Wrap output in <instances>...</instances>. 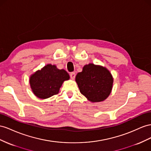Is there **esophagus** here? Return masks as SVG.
<instances>
[{
    "label": "esophagus",
    "mask_w": 151,
    "mask_h": 151,
    "mask_svg": "<svg viewBox=\"0 0 151 151\" xmlns=\"http://www.w3.org/2000/svg\"><path fill=\"white\" fill-rule=\"evenodd\" d=\"M70 78H71L72 79H74L75 77H76V73H75V72H72V73H70Z\"/></svg>",
    "instance_id": "esophagus-1"
}]
</instances>
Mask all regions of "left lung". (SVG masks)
Returning a JSON list of instances; mask_svg holds the SVG:
<instances>
[{"label":"left lung","mask_w":151,"mask_h":151,"mask_svg":"<svg viewBox=\"0 0 151 151\" xmlns=\"http://www.w3.org/2000/svg\"><path fill=\"white\" fill-rule=\"evenodd\" d=\"M76 82L80 92L93 103L100 102L111 94L114 78L108 69L101 65L89 63L77 73Z\"/></svg>","instance_id":"obj_1"}]
</instances>
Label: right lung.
I'll use <instances>...</instances> for the list:
<instances>
[{"instance_id":"1","label":"right lung","mask_w":151,"mask_h":151,"mask_svg":"<svg viewBox=\"0 0 151 151\" xmlns=\"http://www.w3.org/2000/svg\"><path fill=\"white\" fill-rule=\"evenodd\" d=\"M70 76L64 69H58L55 65L47 64L32 74L29 79L30 86L35 96L46 99L58 94L65 81Z\"/></svg>"}]
</instances>
